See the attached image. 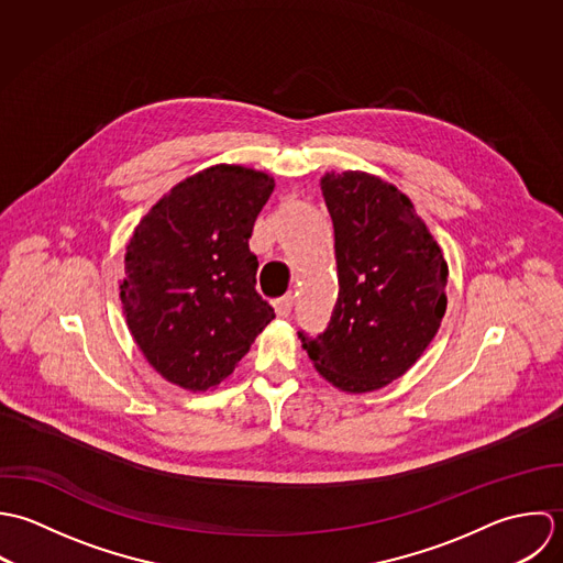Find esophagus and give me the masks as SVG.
I'll return each instance as SVG.
<instances>
[{
  "mask_svg": "<svg viewBox=\"0 0 563 563\" xmlns=\"http://www.w3.org/2000/svg\"><path fill=\"white\" fill-rule=\"evenodd\" d=\"M291 309H294V296H291V294H287V296H283L280 300L274 302V311H276L278 318H289V316H291Z\"/></svg>",
  "mask_w": 563,
  "mask_h": 563,
  "instance_id": "1",
  "label": "esophagus"
}]
</instances>
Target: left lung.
Masks as SVG:
<instances>
[{"instance_id": "8db88e82", "label": "left lung", "mask_w": 563, "mask_h": 563, "mask_svg": "<svg viewBox=\"0 0 563 563\" xmlns=\"http://www.w3.org/2000/svg\"><path fill=\"white\" fill-rule=\"evenodd\" d=\"M333 228L339 296L329 329L300 333L316 369L345 394L400 378L438 335L449 263L413 202L367 172L320 180Z\"/></svg>"}]
</instances>
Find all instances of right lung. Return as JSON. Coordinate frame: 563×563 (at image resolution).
<instances>
[{
  "label": "right lung",
  "mask_w": 563,
  "mask_h": 563,
  "mask_svg": "<svg viewBox=\"0 0 563 563\" xmlns=\"http://www.w3.org/2000/svg\"><path fill=\"white\" fill-rule=\"evenodd\" d=\"M272 191L265 172L207 167L172 187L125 243L128 331L147 363L187 391L216 389L274 320L247 247Z\"/></svg>",
  "instance_id": "1"
}]
</instances>
